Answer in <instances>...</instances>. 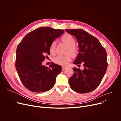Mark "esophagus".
Returning <instances> with one entry per match:
<instances>
[{"label":"esophagus","mask_w":121,"mask_h":121,"mask_svg":"<svg viewBox=\"0 0 121 121\" xmlns=\"http://www.w3.org/2000/svg\"><path fill=\"white\" fill-rule=\"evenodd\" d=\"M67 69V67H62V70L63 71H64V70H65V69Z\"/></svg>","instance_id":"esophagus-1"}]
</instances>
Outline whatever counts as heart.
<instances>
[{
	"label": "heart",
	"mask_w": 121,
	"mask_h": 121,
	"mask_svg": "<svg viewBox=\"0 0 121 121\" xmlns=\"http://www.w3.org/2000/svg\"><path fill=\"white\" fill-rule=\"evenodd\" d=\"M61 40L64 44L68 46L66 52L70 53L71 54L68 53L63 56H61V55L57 56L54 58L53 61L56 64L65 65H66L68 62L71 60L72 57L71 54L74 57L77 55L78 49L77 47L74 45L75 43V39L71 35L65 34L61 37ZM56 42L53 41L50 46L49 51L52 54H54L56 53Z\"/></svg>",
	"instance_id": "heart-1"
}]
</instances>
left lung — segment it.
Segmentation results:
<instances>
[{
  "label": "left lung",
  "instance_id": "1",
  "mask_svg": "<svg viewBox=\"0 0 121 121\" xmlns=\"http://www.w3.org/2000/svg\"><path fill=\"white\" fill-rule=\"evenodd\" d=\"M67 33L77 40L79 52L74 61L81 63L83 70L73 68L74 74L69 80L73 90L79 93H88L99 85L108 68L107 54L99 40L82 29H66Z\"/></svg>",
  "mask_w": 121,
  "mask_h": 121
}]
</instances>
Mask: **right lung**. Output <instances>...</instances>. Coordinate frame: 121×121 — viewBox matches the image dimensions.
<instances>
[{
    "mask_svg": "<svg viewBox=\"0 0 121 121\" xmlns=\"http://www.w3.org/2000/svg\"><path fill=\"white\" fill-rule=\"evenodd\" d=\"M64 30L40 27L29 33L18 45L16 50V68L24 86L34 92H43L54 86L56 78L61 71L60 65L52 63L50 67L42 63L49 47Z\"/></svg>",
    "mask_w": 121,
    "mask_h": 121,
    "instance_id": "1",
    "label": "right lung"
}]
</instances>
